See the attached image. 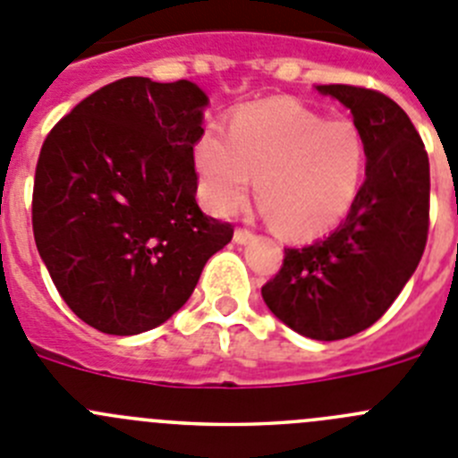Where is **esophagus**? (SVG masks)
I'll return each instance as SVG.
<instances>
[{"label":"esophagus","mask_w":458,"mask_h":458,"mask_svg":"<svg viewBox=\"0 0 458 458\" xmlns=\"http://www.w3.org/2000/svg\"><path fill=\"white\" fill-rule=\"evenodd\" d=\"M233 241H236L238 245H245V242L251 241V232L250 229H242V226H238L236 232H233Z\"/></svg>","instance_id":"34e87169"}]
</instances>
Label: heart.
I'll return each mask as SVG.
<instances>
[{
    "label": "heart",
    "instance_id": "b5f03b06",
    "mask_svg": "<svg viewBox=\"0 0 458 458\" xmlns=\"http://www.w3.org/2000/svg\"><path fill=\"white\" fill-rule=\"evenodd\" d=\"M363 131L350 117H327L297 102L238 108L192 145L197 191L208 211L229 216L254 195L288 236L329 232L354 204L366 174Z\"/></svg>",
    "mask_w": 458,
    "mask_h": 458
}]
</instances>
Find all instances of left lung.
Returning a JSON list of instances; mask_svg holds the SVG:
<instances>
[{"instance_id": "left-lung-1", "label": "left lung", "mask_w": 458, "mask_h": 458, "mask_svg": "<svg viewBox=\"0 0 458 458\" xmlns=\"http://www.w3.org/2000/svg\"><path fill=\"white\" fill-rule=\"evenodd\" d=\"M352 111L368 149L366 182L345 220L322 241L284 250L261 288L297 334L341 341L375 325L422 259L429 233V158L404 111L384 92L318 86Z\"/></svg>"}]
</instances>
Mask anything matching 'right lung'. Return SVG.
Segmentation results:
<instances>
[{"mask_svg":"<svg viewBox=\"0 0 458 458\" xmlns=\"http://www.w3.org/2000/svg\"><path fill=\"white\" fill-rule=\"evenodd\" d=\"M207 104L186 79L127 77L79 102L45 138L36 247L74 316L104 334L163 325L232 241L233 226L195 201L192 145Z\"/></svg>","mask_w":458,"mask_h":458,"instance_id":"right-lung-1","label":"right lung"}]
</instances>
